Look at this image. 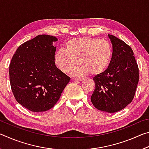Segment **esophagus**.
I'll use <instances>...</instances> for the list:
<instances>
[{"instance_id":"34e87169","label":"esophagus","mask_w":149,"mask_h":149,"mask_svg":"<svg viewBox=\"0 0 149 149\" xmlns=\"http://www.w3.org/2000/svg\"><path fill=\"white\" fill-rule=\"evenodd\" d=\"M73 79L75 81H84L83 78H74Z\"/></svg>"}]
</instances>
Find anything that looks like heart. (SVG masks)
I'll return each mask as SVG.
<instances>
[{
	"mask_svg": "<svg viewBox=\"0 0 149 149\" xmlns=\"http://www.w3.org/2000/svg\"><path fill=\"white\" fill-rule=\"evenodd\" d=\"M113 49L109 42L93 37H79L68 41L64 50L54 55L55 65L62 72L72 71L76 76L86 75L91 73L99 75L107 71L112 62Z\"/></svg>",
	"mask_w": 149,
	"mask_h": 149,
	"instance_id": "obj_1",
	"label": "heart"
}]
</instances>
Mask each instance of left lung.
Instances as JSON below:
<instances>
[{"label": "left lung", "mask_w": 149, "mask_h": 149, "mask_svg": "<svg viewBox=\"0 0 149 149\" xmlns=\"http://www.w3.org/2000/svg\"><path fill=\"white\" fill-rule=\"evenodd\" d=\"M113 56L107 71L93 78L91 100L97 109L108 113L122 110L132 102L139 81V68L129 45L112 35Z\"/></svg>", "instance_id": "8db88e82"}]
</instances>
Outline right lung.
Listing matches in <instances>:
<instances>
[{"label": "right lung", "instance_id": "add662e5", "mask_svg": "<svg viewBox=\"0 0 149 149\" xmlns=\"http://www.w3.org/2000/svg\"><path fill=\"white\" fill-rule=\"evenodd\" d=\"M58 41L40 35L17 48L9 67L10 82L19 104L35 112L50 109L59 100L70 78L56 66L54 55Z\"/></svg>", "mask_w": 149, "mask_h": 149}]
</instances>
